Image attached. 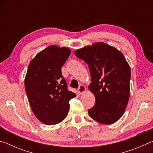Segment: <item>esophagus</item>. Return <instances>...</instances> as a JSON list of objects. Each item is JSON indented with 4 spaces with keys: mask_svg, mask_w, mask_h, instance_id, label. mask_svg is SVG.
I'll list each match as a JSON object with an SVG mask.
<instances>
[{
    "mask_svg": "<svg viewBox=\"0 0 153 153\" xmlns=\"http://www.w3.org/2000/svg\"><path fill=\"white\" fill-rule=\"evenodd\" d=\"M86 88L85 87L84 85L81 84L78 88V89H77V92H78V93H79V94H83V93L86 91Z\"/></svg>",
    "mask_w": 153,
    "mask_h": 153,
    "instance_id": "esophagus-1",
    "label": "esophagus"
}]
</instances>
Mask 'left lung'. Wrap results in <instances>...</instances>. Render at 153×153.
I'll use <instances>...</instances> for the list:
<instances>
[{
  "label": "left lung",
  "mask_w": 153,
  "mask_h": 153,
  "mask_svg": "<svg viewBox=\"0 0 153 153\" xmlns=\"http://www.w3.org/2000/svg\"><path fill=\"white\" fill-rule=\"evenodd\" d=\"M75 55L88 65L92 81L88 88L96 99L88 110L90 117L107 125L116 122L129 98L131 70L126 58L117 48L100 42L78 49Z\"/></svg>",
  "instance_id": "1"
}]
</instances>
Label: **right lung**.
<instances>
[{"label":"right lung","instance_id":"obj_1","mask_svg":"<svg viewBox=\"0 0 153 153\" xmlns=\"http://www.w3.org/2000/svg\"><path fill=\"white\" fill-rule=\"evenodd\" d=\"M70 49L52 45L40 51L29 64L25 89L36 118L46 125H55L66 118L69 100L76 97L67 89L61 67Z\"/></svg>","mask_w":153,"mask_h":153}]
</instances>
